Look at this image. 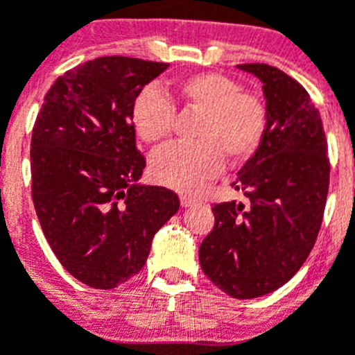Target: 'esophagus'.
<instances>
[{
	"label": "esophagus",
	"mask_w": 355,
	"mask_h": 355,
	"mask_svg": "<svg viewBox=\"0 0 355 355\" xmlns=\"http://www.w3.org/2000/svg\"><path fill=\"white\" fill-rule=\"evenodd\" d=\"M180 199H181V206H184V208H188V206H193V205H199V202H200V200L197 199V197L187 196V193H183V196H181Z\"/></svg>",
	"instance_id": "1"
}]
</instances>
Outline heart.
Segmentation results:
<instances>
[{
	"mask_svg": "<svg viewBox=\"0 0 355 355\" xmlns=\"http://www.w3.org/2000/svg\"><path fill=\"white\" fill-rule=\"evenodd\" d=\"M196 112L199 121L193 144H171L150 158V175L165 187L192 192L220 172L224 158L245 162L265 137L268 108L261 97L243 92L233 78L200 72L162 94L147 89L135 99V130L147 144H159L172 133L175 108Z\"/></svg>",
	"mask_w": 355,
	"mask_h": 355,
	"instance_id": "b5f03b06",
	"label": "heart"
}]
</instances>
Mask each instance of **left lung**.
I'll return each instance as SVG.
<instances>
[{
    "label": "left lung",
    "mask_w": 355,
    "mask_h": 355,
    "mask_svg": "<svg viewBox=\"0 0 355 355\" xmlns=\"http://www.w3.org/2000/svg\"><path fill=\"white\" fill-rule=\"evenodd\" d=\"M263 81L265 137L231 187L245 202L213 206L215 225L199 249L200 268L234 299L286 284L315 247L329 192L322 117L299 81L266 64H240Z\"/></svg>",
    "instance_id": "obj_1"
}]
</instances>
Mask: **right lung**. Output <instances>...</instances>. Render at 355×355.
<instances>
[{
  "label": "right lung",
  "instance_id": "add662e5",
  "mask_svg": "<svg viewBox=\"0 0 355 355\" xmlns=\"http://www.w3.org/2000/svg\"><path fill=\"white\" fill-rule=\"evenodd\" d=\"M168 64L101 56L69 69L44 97L31 133V197L65 270L112 290L142 270L150 241L180 209L168 188L137 184L135 99Z\"/></svg>",
  "mask_w": 355,
  "mask_h": 355
}]
</instances>
